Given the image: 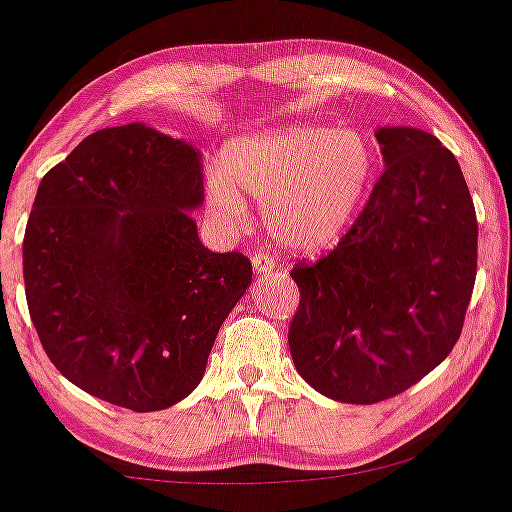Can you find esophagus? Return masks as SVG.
I'll list each match as a JSON object with an SVG mask.
<instances>
[{
  "mask_svg": "<svg viewBox=\"0 0 512 512\" xmlns=\"http://www.w3.org/2000/svg\"><path fill=\"white\" fill-rule=\"evenodd\" d=\"M252 267H255V274L260 276H272L276 272L274 257L267 255V252H255L252 255Z\"/></svg>",
  "mask_w": 512,
  "mask_h": 512,
  "instance_id": "34e87169",
  "label": "esophagus"
}]
</instances>
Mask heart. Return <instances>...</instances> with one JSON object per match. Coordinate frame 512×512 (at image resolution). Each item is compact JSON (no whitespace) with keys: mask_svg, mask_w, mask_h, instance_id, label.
<instances>
[{"mask_svg":"<svg viewBox=\"0 0 512 512\" xmlns=\"http://www.w3.org/2000/svg\"><path fill=\"white\" fill-rule=\"evenodd\" d=\"M374 152L367 138L326 126H293L243 135L224 152V169L207 176V205L219 224L250 219L248 197L264 202V226L276 245L312 255L334 245L367 202Z\"/></svg>","mask_w":512,"mask_h":512,"instance_id":"heart-1","label":"heart"}]
</instances>
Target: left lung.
<instances>
[{"label":"left lung","instance_id":"8db88e82","mask_svg":"<svg viewBox=\"0 0 512 512\" xmlns=\"http://www.w3.org/2000/svg\"><path fill=\"white\" fill-rule=\"evenodd\" d=\"M384 174L329 255L293 267V365L341 403L398 396L451 353L477 276V214L458 159L420 128H379Z\"/></svg>","mask_w":512,"mask_h":512}]
</instances>
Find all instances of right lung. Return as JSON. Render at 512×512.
<instances>
[{
  "instance_id": "add662e5",
  "label": "right lung",
  "mask_w": 512,
  "mask_h": 512,
  "mask_svg": "<svg viewBox=\"0 0 512 512\" xmlns=\"http://www.w3.org/2000/svg\"><path fill=\"white\" fill-rule=\"evenodd\" d=\"M200 159L145 123L102 128L35 195L23 238L30 319L52 365L119 408L186 398L252 281L248 257L197 236Z\"/></svg>"
}]
</instances>
